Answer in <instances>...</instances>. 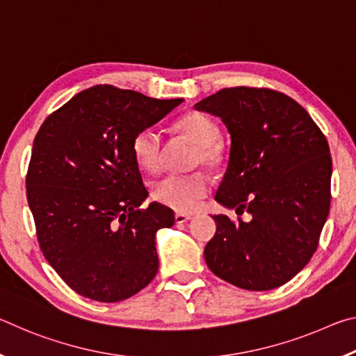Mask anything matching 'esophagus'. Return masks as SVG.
<instances>
[{"mask_svg": "<svg viewBox=\"0 0 356 356\" xmlns=\"http://www.w3.org/2000/svg\"><path fill=\"white\" fill-rule=\"evenodd\" d=\"M174 218H176L177 225H182V222L190 221L191 216L190 215H185V213H176V216H174Z\"/></svg>", "mask_w": 356, "mask_h": 356, "instance_id": "1", "label": "esophagus"}]
</instances>
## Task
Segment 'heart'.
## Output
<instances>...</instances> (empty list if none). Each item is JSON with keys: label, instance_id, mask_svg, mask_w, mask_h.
Returning a JSON list of instances; mask_svg holds the SVG:
<instances>
[{"label": "heart", "instance_id": "1", "mask_svg": "<svg viewBox=\"0 0 356 356\" xmlns=\"http://www.w3.org/2000/svg\"><path fill=\"white\" fill-rule=\"evenodd\" d=\"M179 134L196 144L193 166L218 168L222 160L220 147V129L213 119L202 113L186 114L176 124ZM135 160L143 170L156 172L161 166V138L154 129L140 130L131 141ZM210 182L206 174L193 172L186 176L168 174L152 185V197L179 213H191L209 195Z\"/></svg>", "mask_w": 356, "mask_h": 356}]
</instances>
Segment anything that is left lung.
<instances>
[{"label": "left lung", "mask_w": 356, "mask_h": 356, "mask_svg": "<svg viewBox=\"0 0 356 356\" xmlns=\"http://www.w3.org/2000/svg\"><path fill=\"white\" fill-rule=\"evenodd\" d=\"M221 118L231 135L227 170L215 200L250 221L213 215L207 267L246 291H270L311 261L331 201L327 138L289 95L226 88L195 105Z\"/></svg>", "instance_id": "obj_1"}]
</instances>
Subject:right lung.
Listing matches in <instances>:
<instances>
[{"mask_svg": "<svg viewBox=\"0 0 356 356\" xmlns=\"http://www.w3.org/2000/svg\"><path fill=\"white\" fill-rule=\"evenodd\" d=\"M184 99L110 84L76 94L34 138L26 197L39 246L72 291L104 303L131 297L159 272L155 234L174 212L147 197L131 141Z\"/></svg>", "mask_w": 356, "mask_h": 356, "instance_id": "add662e5", "label": "right lung"}]
</instances>
